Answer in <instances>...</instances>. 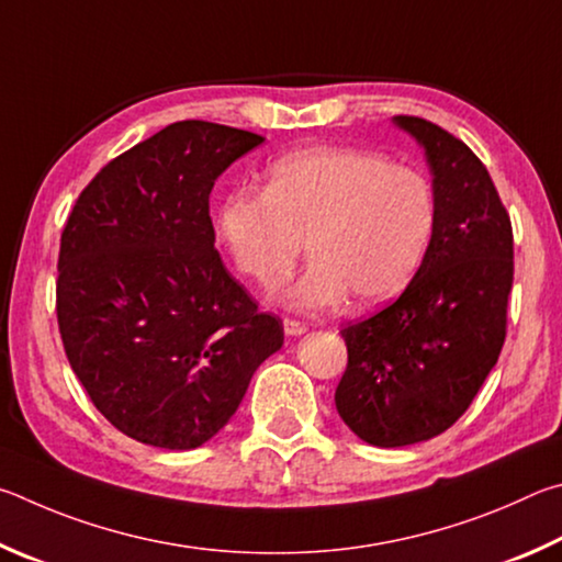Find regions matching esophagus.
I'll use <instances>...</instances> for the list:
<instances>
[{"label":"esophagus","instance_id":"1","mask_svg":"<svg viewBox=\"0 0 562 562\" xmlns=\"http://www.w3.org/2000/svg\"><path fill=\"white\" fill-rule=\"evenodd\" d=\"M283 330H286V336H301V333L308 330V326L296 318H283Z\"/></svg>","mask_w":562,"mask_h":562}]
</instances>
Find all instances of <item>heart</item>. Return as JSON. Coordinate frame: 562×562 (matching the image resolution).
Instances as JSON below:
<instances>
[{
	"instance_id": "heart-1",
	"label": "heart",
	"mask_w": 562,
	"mask_h": 562,
	"mask_svg": "<svg viewBox=\"0 0 562 562\" xmlns=\"http://www.w3.org/2000/svg\"><path fill=\"white\" fill-rule=\"evenodd\" d=\"M437 222L425 172L346 145L276 157L263 192L239 187L216 210L232 263L261 289H279L308 241L313 263L286 293L306 311L338 306L348 293L366 308L400 296L425 263Z\"/></svg>"
}]
</instances>
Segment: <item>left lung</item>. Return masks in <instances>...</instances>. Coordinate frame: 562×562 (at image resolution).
<instances>
[{"mask_svg": "<svg viewBox=\"0 0 562 562\" xmlns=\"http://www.w3.org/2000/svg\"><path fill=\"white\" fill-rule=\"evenodd\" d=\"M395 123L425 147L439 222L402 296L340 330L338 415L375 447L417 445L464 415L504 348L514 286V226L486 165L425 117Z\"/></svg>", "mask_w": 562, "mask_h": 562, "instance_id": "1", "label": "left lung"}]
</instances>
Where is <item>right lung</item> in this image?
<instances>
[{
  "instance_id": "obj_1",
  "label": "right lung",
  "mask_w": 562,
  "mask_h": 562,
  "mask_svg": "<svg viewBox=\"0 0 562 562\" xmlns=\"http://www.w3.org/2000/svg\"><path fill=\"white\" fill-rule=\"evenodd\" d=\"M263 137L180 121L101 167L61 232L56 318L66 358L115 429L160 449L210 441L283 346L214 249L210 192Z\"/></svg>"
}]
</instances>
